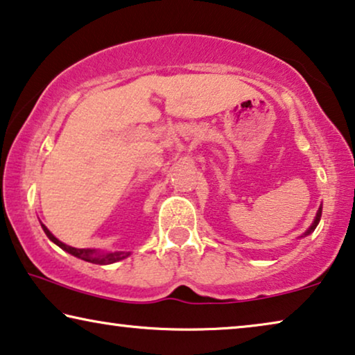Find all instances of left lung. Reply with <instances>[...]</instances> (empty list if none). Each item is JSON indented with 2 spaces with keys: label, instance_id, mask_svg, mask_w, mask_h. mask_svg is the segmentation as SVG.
<instances>
[{
  "label": "left lung",
  "instance_id": "left-lung-1",
  "mask_svg": "<svg viewBox=\"0 0 355 355\" xmlns=\"http://www.w3.org/2000/svg\"><path fill=\"white\" fill-rule=\"evenodd\" d=\"M320 217H322V206H320V207H318V211H317V216H315V220H313V223H312V225H311V227H309V230H307V232H306V233H304V236H307V234H311V233L313 232V230H315V228H317V225H318V222H320Z\"/></svg>",
  "mask_w": 355,
  "mask_h": 355
}]
</instances>
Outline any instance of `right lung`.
Instances as JSON below:
<instances>
[{
  "mask_svg": "<svg viewBox=\"0 0 355 355\" xmlns=\"http://www.w3.org/2000/svg\"><path fill=\"white\" fill-rule=\"evenodd\" d=\"M42 228H43V232L46 233V236L51 239L54 244H58V246L64 249V251L72 254V256H76L78 259H82V261L98 263V266H107V263H114L117 261H122V259H125L127 256H130V252H99V251H96V249H77V248L67 246V244L59 241V239L54 236V234L49 232V230L44 227L43 223H42Z\"/></svg>",
  "mask_w": 355,
  "mask_h": 355,
  "instance_id": "obj_1",
  "label": "right lung"
}]
</instances>
